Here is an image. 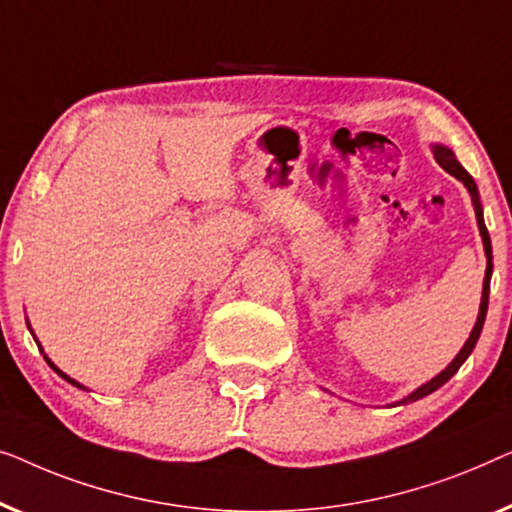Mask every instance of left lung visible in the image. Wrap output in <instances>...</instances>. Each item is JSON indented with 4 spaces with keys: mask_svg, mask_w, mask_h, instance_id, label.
<instances>
[{
    "mask_svg": "<svg viewBox=\"0 0 512 512\" xmlns=\"http://www.w3.org/2000/svg\"><path fill=\"white\" fill-rule=\"evenodd\" d=\"M431 153H434L436 162L441 164V167L448 171L450 176H455L457 181H462L466 190H469L471 199H473V208H475V220H478V229H480V236H482V248H485V257H487V269H485V280H482V297H480V311H478V320H475V325L471 329L469 338H466V343L462 345V350L457 352V357L452 359V362L445 366V369L438 373V376H434L431 380H427V383L417 387V390H413L408 394V397H403L397 401V406H403V403H413L417 399L427 397V394L436 392L438 387H443L448 380L455 376V373L459 371V366H462L466 359H469V355L475 348V343H478L480 338V331H482V325H485V318H487V304H489V280H492V241H489V234H487V227H485V218H482V204H480V194H478V185H475V181L471 178L469 171H466L462 164L457 162L455 153L448 146H443V143H434L431 146Z\"/></svg>",
    "mask_w": 512,
    "mask_h": 512,
    "instance_id": "8db88e82",
    "label": "left lung"
}]
</instances>
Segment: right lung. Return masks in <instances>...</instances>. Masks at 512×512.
Instances as JSON below:
<instances>
[{"label":"right lung","mask_w":512,"mask_h":512,"mask_svg":"<svg viewBox=\"0 0 512 512\" xmlns=\"http://www.w3.org/2000/svg\"><path fill=\"white\" fill-rule=\"evenodd\" d=\"M27 327H30V320H27ZM30 331H32V327H30ZM32 336H34V331H32ZM34 341H37V338H34ZM37 345H39V350L43 352V348H41V343L37 341ZM43 359H46V362L50 364V369H53L55 373H57V376H60V378H64V380H67V383H71V385H74V387H78V390H88V387H85V385H81V383H78V380H74V378H69L67 376V373H64V371H60V369H57V366L53 364V362H50V359H48V355H46V352H43Z\"/></svg>","instance_id":"right-lung-1"}]
</instances>
